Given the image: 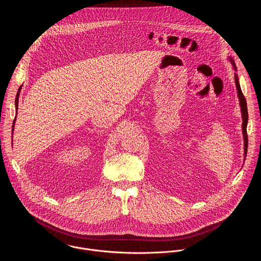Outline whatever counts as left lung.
<instances>
[{"mask_svg": "<svg viewBox=\"0 0 261 261\" xmlns=\"http://www.w3.org/2000/svg\"><path fill=\"white\" fill-rule=\"evenodd\" d=\"M230 62L233 66V69L237 71V67L234 62L230 59ZM234 81H236V86L238 90V96L240 99V105H241V110H242V117H243V135H244V153L245 157L247 155V150H248V135H247V124H248V108H247V102L245 99V96L243 95V92L241 90V86L239 83V77L238 74L234 73Z\"/></svg>", "mask_w": 261, "mask_h": 261, "instance_id": "obj_1", "label": "left lung"}]
</instances>
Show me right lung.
<instances>
[{
  "label": "right lung",
  "mask_w": 261,
  "mask_h": 261,
  "mask_svg": "<svg viewBox=\"0 0 261 261\" xmlns=\"http://www.w3.org/2000/svg\"><path fill=\"white\" fill-rule=\"evenodd\" d=\"M20 89L21 88H19L18 89V92H17V94H16V98H15V107H16V114H17V106H18V97H19V92H20ZM15 120H16V118L14 119V122H13V126H12V128L14 127V123H15ZM13 131V130H12Z\"/></svg>",
  "instance_id": "right-lung-1"
}]
</instances>
